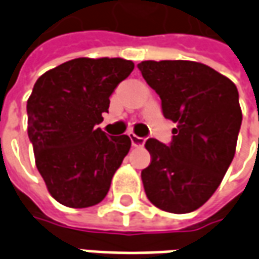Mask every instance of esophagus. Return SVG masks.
I'll use <instances>...</instances> for the list:
<instances>
[{"instance_id":"34e87169","label":"esophagus","mask_w":259,"mask_h":259,"mask_svg":"<svg viewBox=\"0 0 259 259\" xmlns=\"http://www.w3.org/2000/svg\"><path fill=\"white\" fill-rule=\"evenodd\" d=\"M130 140H132V144L133 147H141L144 146V143H146V139L144 137H139V136H136L135 133H129Z\"/></svg>"}]
</instances>
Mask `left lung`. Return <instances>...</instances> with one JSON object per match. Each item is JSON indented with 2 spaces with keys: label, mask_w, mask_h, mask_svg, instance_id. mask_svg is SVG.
<instances>
[{
  "label": "left lung",
  "mask_w": 259,
  "mask_h": 259,
  "mask_svg": "<svg viewBox=\"0 0 259 259\" xmlns=\"http://www.w3.org/2000/svg\"><path fill=\"white\" fill-rule=\"evenodd\" d=\"M155 90L166 119L178 126L168 146L148 139L151 163L141 170L148 200L172 213L195 211L209 200L233 161L241 126L232 80L193 61L137 65Z\"/></svg>",
  "instance_id": "obj_1"
}]
</instances>
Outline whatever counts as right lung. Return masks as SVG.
<instances>
[{
  "instance_id": "1",
  "label": "right lung",
  "mask_w": 259,
  "mask_h": 259,
  "mask_svg": "<svg viewBox=\"0 0 259 259\" xmlns=\"http://www.w3.org/2000/svg\"><path fill=\"white\" fill-rule=\"evenodd\" d=\"M133 69L122 58H76L37 79L26 107L27 135L37 169L62 205L87 208L105 198L132 140L97 124Z\"/></svg>"
}]
</instances>
